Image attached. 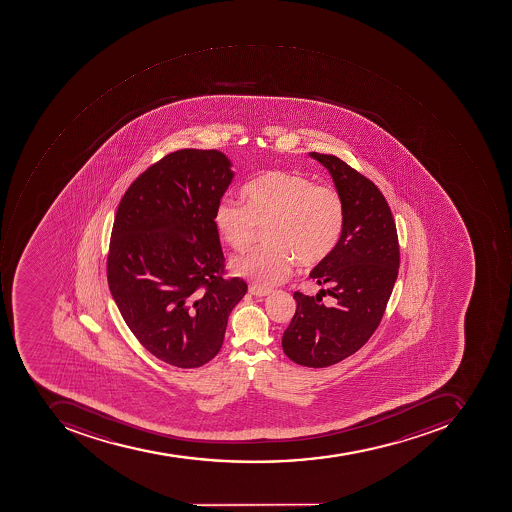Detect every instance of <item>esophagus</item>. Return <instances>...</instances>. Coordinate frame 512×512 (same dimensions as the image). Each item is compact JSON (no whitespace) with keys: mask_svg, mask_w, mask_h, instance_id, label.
<instances>
[{"mask_svg":"<svg viewBox=\"0 0 512 512\" xmlns=\"http://www.w3.org/2000/svg\"><path fill=\"white\" fill-rule=\"evenodd\" d=\"M249 293H251L252 296L255 297H266L269 296V294H271L272 291L271 289L268 288H260V286L251 285L249 286Z\"/></svg>","mask_w":512,"mask_h":512,"instance_id":"34e87169","label":"esophagus"}]
</instances>
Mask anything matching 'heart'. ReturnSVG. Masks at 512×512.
Returning <instances> with one entry per match:
<instances>
[{
    "instance_id": "heart-1",
    "label": "heart",
    "mask_w": 512,
    "mask_h": 512,
    "mask_svg": "<svg viewBox=\"0 0 512 512\" xmlns=\"http://www.w3.org/2000/svg\"><path fill=\"white\" fill-rule=\"evenodd\" d=\"M244 205L223 199L213 223L235 251L252 246L257 226H265L266 240L232 261L233 274L271 288L291 274L294 263L314 266L332 254L344 229V202L338 191L314 185L308 177L272 170L244 185Z\"/></svg>"
}]
</instances>
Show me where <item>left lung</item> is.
I'll return each mask as SVG.
<instances>
[{"instance_id": "left-lung-1", "label": "left lung", "mask_w": 512, "mask_h": 512, "mask_svg": "<svg viewBox=\"0 0 512 512\" xmlns=\"http://www.w3.org/2000/svg\"><path fill=\"white\" fill-rule=\"evenodd\" d=\"M327 168L344 202L341 238L310 272L324 286L316 296L296 291V314L283 333L282 347L300 366L327 367L360 350L380 324L397 274L399 238L391 208L377 185L335 156L310 152ZM336 304L325 308L321 296Z\"/></svg>"}]
</instances>
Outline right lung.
Here are the masks:
<instances>
[{
	"instance_id": "add662e5",
	"label": "right lung",
	"mask_w": 512,
	"mask_h": 512,
	"mask_svg": "<svg viewBox=\"0 0 512 512\" xmlns=\"http://www.w3.org/2000/svg\"><path fill=\"white\" fill-rule=\"evenodd\" d=\"M235 173L216 149H180L127 188L107 257L110 293L149 353L182 369L218 355L227 321L247 291L224 279L213 223Z\"/></svg>"
}]
</instances>
